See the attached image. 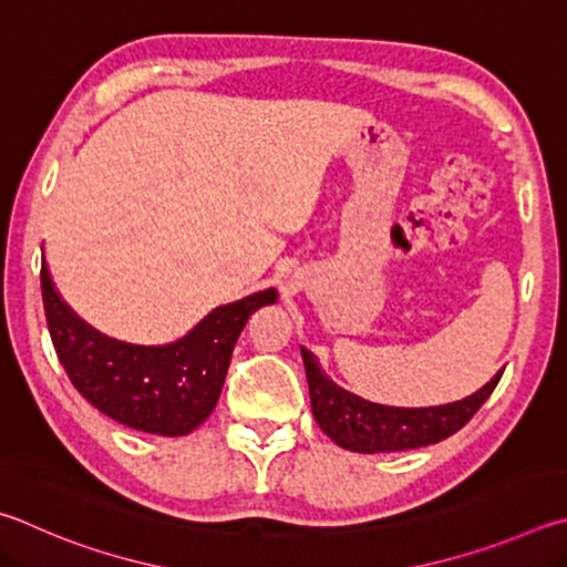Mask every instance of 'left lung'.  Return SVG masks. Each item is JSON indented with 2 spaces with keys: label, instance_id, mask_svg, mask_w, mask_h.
I'll return each instance as SVG.
<instances>
[{
  "label": "left lung",
  "instance_id": "1",
  "mask_svg": "<svg viewBox=\"0 0 567 567\" xmlns=\"http://www.w3.org/2000/svg\"><path fill=\"white\" fill-rule=\"evenodd\" d=\"M306 379H309L313 419L326 435L355 453H393L411 451L421 445L439 443L461 431L481 405L488 401L501 381V373L493 375L478 393L458 403L439 405V409H383V405L365 403L346 393L326 379L313 355L301 349Z\"/></svg>",
  "mask_w": 567,
  "mask_h": 567
}]
</instances>
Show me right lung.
<instances>
[{
	"instance_id": "1",
	"label": "right lung",
	"mask_w": 567,
	"mask_h": 567,
	"mask_svg": "<svg viewBox=\"0 0 567 567\" xmlns=\"http://www.w3.org/2000/svg\"><path fill=\"white\" fill-rule=\"evenodd\" d=\"M49 336L69 381L109 419L156 435H186L208 419L221 395L238 333L256 309L276 301L266 289L206 316L172 346H128L89 329L66 309L42 264Z\"/></svg>"
}]
</instances>
